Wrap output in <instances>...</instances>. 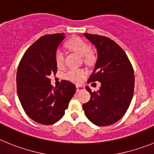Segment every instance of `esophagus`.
I'll use <instances>...</instances> for the list:
<instances>
[{
  "label": "esophagus",
  "instance_id": "esophagus-1",
  "mask_svg": "<svg viewBox=\"0 0 154 154\" xmlns=\"http://www.w3.org/2000/svg\"><path fill=\"white\" fill-rule=\"evenodd\" d=\"M83 87L81 86V85H77V92H79L81 91V90H83Z\"/></svg>",
  "mask_w": 154,
  "mask_h": 154
}]
</instances>
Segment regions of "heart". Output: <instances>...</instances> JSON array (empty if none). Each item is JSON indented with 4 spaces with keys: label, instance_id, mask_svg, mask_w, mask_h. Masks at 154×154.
<instances>
[{
    "label": "heart",
    "instance_id": "heart-1",
    "mask_svg": "<svg viewBox=\"0 0 154 154\" xmlns=\"http://www.w3.org/2000/svg\"><path fill=\"white\" fill-rule=\"evenodd\" d=\"M69 50L83 57V60L85 63H91L93 62L94 56L90 50V45L87 42L81 38H75L71 39L66 44ZM55 60L58 67L63 66L64 63V54L61 50H57L55 55ZM85 71L84 69H68L64 73V78L73 82H79L85 76Z\"/></svg>",
    "mask_w": 154,
    "mask_h": 154
}]
</instances>
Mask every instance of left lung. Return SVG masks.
<instances>
[{"mask_svg": "<svg viewBox=\"0 0 154 154\" xmlns=\"http://www.w3.org/2000/svg\"><path fill=\"white\" fill-rule=\"evenodd\" d=\"M95 45L97 59L88 82H101L97 91L91 94L90 101L83 104L85 114L92 123L106 126L116 123L125 115L134 93L133 68L124 50L108 37L84 33ZM94 84V83H93Z\"/></svg>", "mask_w": 154, "mask_h": 154, "instance_id": "1", "label": "left lung"}]
</instances>
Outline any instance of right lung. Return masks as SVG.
<instances>
[{
	"label": "right lung",
	"mask_w": 154,
	"mask_h": 154,
	"mask_svg": "<svg viewBox=\"0 0 154 154\" xmlns=\"http://www.w3.org/2000/svg\"><path fill=\"white\" fill-rule=\"evenodd\" d=\"M64 34L45 35L26 50L17 71V92L21 106L30 119L38 123L52 125L60 119L76 92V86L62 81L53 88L49 78L56 74L55 55Z\"/></svg>",
	"instance_id": "obj_1"
}]
</instances>
